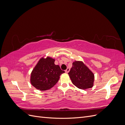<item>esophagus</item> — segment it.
Returning <instances> with one entry per match:
<instances>
[{
    "instance_id": "1",
    "label": "esophagus",
    "mask_w": 125,
    "mask_h": 125,
    "mask_svg": "<svg viewBox=\"0 0 125 125\" xmlns=\"http://www.w3.org/2000/svg\"><path fill=\"white\" fill-rule=\"evenodd\" d=\"M69 70H70V69H69V68H67V69L65 70V72H66V73H69Z\"/></svg>"
}]
</instances>
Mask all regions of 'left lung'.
<instances>
[{
    "instance_id": "left-lung-1",
    "label": "left lung",
    "mask_w": 125,
    "mask_h": 125,
    "mask_svg": "<svg viewBox=\"0 0 125 125\" xmlns=\"http://www.w3.org/2000/svg\"><path fill=\"white\" fill-rule=\"evenodd\" d=\"M68 74L73 83L79 89L85 90L93 86L94 75L82 62H74Z\"/></svg>"
}]
</instances>
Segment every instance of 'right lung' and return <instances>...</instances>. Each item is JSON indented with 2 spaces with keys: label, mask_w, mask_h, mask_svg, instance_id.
Returning <instances> with one entry per match:
<instances>
[{
  "label": "right lung",
  "mask_w": 125,
  "mask_h": 125,
  "mask_svg": "<svg viewBox=\"0 0 125 125\" xmlns=\"http://www.w3.org/2000/svg\"><path fill=\"white\" fill-rule=\"evenodd\" d=\"M55 59L50 57L40 59L32 70L30 81L32 85L41 91H45L53 87L65 73L59 65L54 63Z\"/></svg>",
  "instance_id": "right-lung-1"
}]
</instances>
